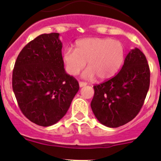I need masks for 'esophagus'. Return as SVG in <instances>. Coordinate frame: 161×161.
<instances>
[{
  "instance_id": "1",
  "label": "esophagus",
  "mask_w": 161,
  "mask_h": 161,
  "mask_svg": "<svg viewBox=\"0 0 161 161\" xmlns=\"http://www.w3.org/2000/svg\"><path fill=\"white\" fill-rule=\"evenodd\" d=\"M79 85H80V87H83V86H85V85H87V83H86V82L80 81L79 82Z\"/></svg>"
}]
</instances>
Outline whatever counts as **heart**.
<instances>
[{
	"mask_svg": "<svg viewBox=\"0 0 161 161\" xmlns=\"http://www.w3.org/2000/svg\"><path fill=\"white\" fill-rule=\"evenodd\" d=\"M63 59L66 70L76 76L85 68L82 76L85 79L99 80L111 78L117 73L124 60V48L122 42L109 38L90 37L79 39L75 43V50L66 48Z\"/></svg>",
	"mask_w": 161,
	"mask_h": 161,
	"instance_id": "1",
	"label": "heart"
}]
</instances>
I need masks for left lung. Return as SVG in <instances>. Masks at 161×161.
<instances>
[{
  "mask_svg": "<svg viewBox=\"0 0 161 161\" xmlns=\"http://www.w3.org/2000/svg\"><path fill=\"white\" fill-rule=\"evenodd\" d=\"M150 85V70L144 54L130 50L120 72L107 81L93 86L91 108L104 126L119 127L139 114Z\"/></svg>",
  "mask_w": 161,
  "mask_h": 161,
  "instance_id": "1",
  "label": "left lung"
}]
</instances>
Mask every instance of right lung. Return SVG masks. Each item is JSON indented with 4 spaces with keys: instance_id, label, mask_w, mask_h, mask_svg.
<instances>
[{
    "instance_id": "1",
    "label": "right lung",
    "mask_w": 161,
    "mask_h": 161,
    "mask_svg": "<svg viewBox=\"0 0 161 161\" xmlns=\"http://www.w3.org/2000/svg\"><path fill=\"white\" fill-rule=\"evenodd\" d=\"M59 33L43 34L25 45L13 71L20 109L38 126H50L66 114L79 84L65 72Z\"/></svg>"
}]
</instances>
